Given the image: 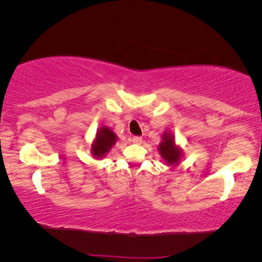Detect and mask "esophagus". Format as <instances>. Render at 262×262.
I'll use <instances>...</instances> for the list:
<instances>
[{"mask_svg": "<svg viewBox=\"0 0 262 262\" xmlns=\"http://www.w3.org/2000/svg\"><path fill=\"white\" fill-rule=\"evenodd\" d=\"M131 141L135 143V144H141L142 143V137H139V136H134V137L131 138Z\"/></svg>", "mask_w": 262, "mask_h": 262, "instance_id": "34e87169", "label": "esophagus"}]
</instances>
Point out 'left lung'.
Segmentation results:
<instances>
[{"instance_id":"obj_1","label":"left lung","mask_w":262,"mask_h":262,"mask_svg":"<svg viewBox=\"0 0 262 262\" xmlns=\"http://www.w3.org/2000/svg\"><path fill=\"white\" fill-rule=\"evenodd\" d=\"M159 150L164 161H166L168 164H174L179 162V159H180V150L175 146L173 136L170 134L163 135V142L159 145Z\"/></svg>"}]
</instances>
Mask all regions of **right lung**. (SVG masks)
<instances>
[{
    "mask_svg": "<svg viewBox=\"0 0 262 262\" xmlns=\"http://www.w3.org/2000/svg\"><path fill=\"white\" fill-rule=\"evenodd\" d=\"M116 135L108 127H102L96 135L94 144L92 145V152L96 157H102L116 142Z\"/></svg>",
    "mask_w": 262,
    "mask_h": 262,
    "instance_id": "add662e5",
    "label": "right lung"
}]
</instances>
